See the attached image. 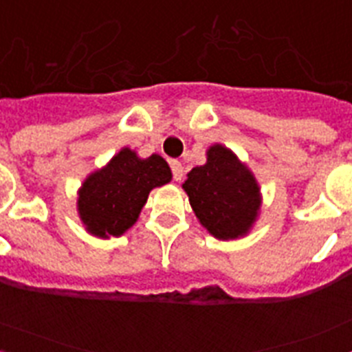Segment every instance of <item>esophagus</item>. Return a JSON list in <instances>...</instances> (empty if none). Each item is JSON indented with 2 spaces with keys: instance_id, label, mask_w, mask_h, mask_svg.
Instances as JSON below:
<instances>
[{
  "instance_id": "34e87169",
  "label": "esophagus",
  "mask_w": 352,
  "mask_h": 352,
  "mask_svg": "<svg viewBox=\"0 0 352 352\" xmlns=\"http://www.w3.org/2000/svg\"><path fill=\"white\" fill-rule=\"evenodd\" d=\"M170 170H173V178L174 182H182L183 179V164L178 160H170Z\"/></svg>"
}]
</instances>
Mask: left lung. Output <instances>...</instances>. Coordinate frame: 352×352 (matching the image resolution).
<instances>
[{
    "mask_svg": "<svg viewBox=\"0 0 352 352\" xmlns=\"http://www.w3.org/2000/svg\"><path fill=\"white\" fill-rule=\"evenodd\" d=\"M183 188L195 217L219 239L243 236L261 206L256 178L220 144L211 146L204 166L188 173Z\"/></svg>",
    "mask_w": 352,
    "mask_h": 352,
    "instance_id": "obj_1",
    "label": "left lung"
}]
</instances>
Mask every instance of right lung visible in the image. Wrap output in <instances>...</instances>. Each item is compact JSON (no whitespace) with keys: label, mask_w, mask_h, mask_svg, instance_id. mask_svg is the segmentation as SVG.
Here are the masks:
<instances>
[{"label":"right lung","mask_w":352,"mask_h":352,"mask_svg":"<svg viewBox=\"0 0 352 352\" xmlns=\"http://www.w3.org/2000/svg\"><path fill=\"white\" fill-rule=\"evenodd\" d=\"M169 182L170 169L160 155L139 158L132 149H121L84 182L77 201L80 220L100 238L123 234L135 223L151 188Z\"/></svg>","instance_id":"obj_1"}]
</instances>
